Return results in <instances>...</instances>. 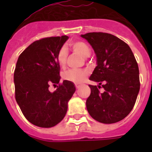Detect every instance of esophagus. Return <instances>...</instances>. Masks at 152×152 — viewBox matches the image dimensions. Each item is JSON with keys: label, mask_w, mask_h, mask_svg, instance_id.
Segmentation results:
<instances>
[{"label": "esophagus", "mask_w": 152, "mask_h": 152, "mask_svg": "<svg viewBox=\"0 0 152 152\" xmlns=\"http://www.w3.org/2000/svg\"><path fill=\"white\" fill-rule=\"evenodd\" d=\"M75 87H76V88H77V89H78V88L80 87V84H75Z\"/></svg>", "instance_id": "34e87169"}]
</instances>
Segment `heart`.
<instances>
[{
    "label": "heart",
    "instance_id": "b5f03b06",
    "mask_svg": "<svg viewBox=\"0 0 152 152\" xmlns=\"http://www.w3.org/2000/svg\"><path fill=\"white\" fill-rule=\"evenodd\" d=\"M71 47L75 52L78 53L80 56L84 58H88L91 55V49L85 42H75L71 44ZM67 51L65 49L62 48L61 50L58 52V54L57 56V61L59 66L63 68L66 64L67 59ZM86 72L82 70H68L63 74V78L65 80L71 81V82L79 84L81 83L83 80L85 79Z\"/></svg>",
    "mask_w": 152,
    "mask_h": 152
}]
</instances>
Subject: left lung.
<instances>
[{"mask_svg":"<svg viewBox=\"0 0 152 152\" xmlns=\"http://www.w3.org/2000/svg\"><path fill=\"white\" fill-rule=\"evenodd\" d=\"M80 36L94 50L96 66L90 80L99 83L98 88L89 85L91 92L86 101L87 110L100 123H117L131 112L140 89L135 56L125 42L112 34L88 33ZM101 84L103 93L98 90Z\"/></svg>","mask_w":152,"mask_h":152,"instance_id":"left-lung-1","label":"left lung"}]
</instances>
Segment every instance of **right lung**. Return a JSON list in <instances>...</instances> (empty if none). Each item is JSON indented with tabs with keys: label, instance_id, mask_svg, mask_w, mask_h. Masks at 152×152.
<instances>
[{
	"label": "right lung",
	"instance_id": "1",
	"mask_svg": "<svg viewBox=\"0 0 152 152\" xmlns=\"http://www.w3.org/2000/svg\"><path fill=\"white\" fill-rule=\"evenodd\" d=\"M68 36L48 37L35 41L19 56L13 80L15 98L29 123L39 127H53L64 119L68 103L75 91V84L63 80L56 91L50 84L59 83L58 52Z\"/></svg>",
	"mask_w": 152,
	"mask_h": 152
}]
</instances>
